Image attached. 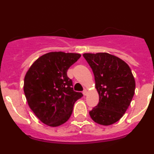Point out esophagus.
Returning <instances> with one entry per match:
<instances>
[{
    "mask_svg": "<svg viewBox=\"0 0 154 154\" xmlns=\"http://www.w3.org/2000/svg\"><path fill=\"white\" fill-rule=\"evenodd\" d=\"M82 94H83L84 96H86L87 94H88V91H87V90L86 89L84 90V91H82Z\"/></svg>",
    "mask_w": 154,
    "mask_h": 154,
    "instance_id": "esophagus-1",
    "label": "esophagus"
}]
</instances>
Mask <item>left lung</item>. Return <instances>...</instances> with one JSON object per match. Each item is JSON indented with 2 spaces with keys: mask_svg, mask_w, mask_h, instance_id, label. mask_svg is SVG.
Masks as SVG:
<instances>
[{
  "mask_svg": "<svg viewBox=\"0 0 154 154\" xmlns=\"http://www.w3.org/2000/svg\"><path fill=\"white\" fill-rule=\"evenodd\" d=\"M83 56L92 69L100 96L90 116L101 125L115 124L124 115L135 94L132 71L124 60L109 53H86Z\"/></svg>",
  "mask_w": 154,
  "mask_h": 154,
  "instance_id": "1",
  "label": "left lung"
}]
</instances>
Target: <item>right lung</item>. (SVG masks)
<instances>
[{"instance_id":"right-lung-1","label":"right lung","mask_w":154,"mask_h":154,"mask_svg":"<svg viewBox=\"0 0 154 154\" xmlns=\"http://www.w3.org/2000/svg\"><path fill=\"white\" fill-rule=\"evenodd\" d=\"M81 57L75 53L49 52L29 68L24 92L29 107L43 124L58 127L69 120L74 103L82 97L72 88L67 70Z\"/></svg>"}]
</instances>
